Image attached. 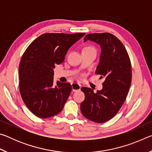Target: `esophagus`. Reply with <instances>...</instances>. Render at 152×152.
<instances>
[{"mask_svg": "<svg viewBox=\"0 0 152 152\" xmlns=\"http://www.w3.org/2000/svg\"><path fill=\"white\" fill-rule=\"evenodd\" d=\"M72 88L73 92H76V91H80V90L81 85L78 83L73 82V83H72Z\"/></svg>", "mask_w": 152, "mask_h": 152, "instance_id": "34e87169", "label": "esophagus"}]
</instances>
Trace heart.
<instances>
[{
  "label": "heart",
  "mask_w": 152,
  "mask_h": 152,
  "mask_svg": "<svg viewBox=\"0 0 152 152\" xmlns=\"http://www.w3.org/2000/svg\"><path fill=\"white\" fill-rule=\"evenodd\" d=\"M88 48H86L85 49H88Z\"/></svg>",
  "instance_id": "heart-1"
}]
</instances>
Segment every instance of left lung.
I'll use <instances>...</instances> for the list:
<instances>
[{
    "label": "left lung",
    "instance_id": "8db88e82",
    "mask_svg": "<svg viewBox=\"0 0 152 152\" xmlns=\"http://www.w3.org/2000/svg\"><path fill=\"white\" fill-rule=\"evenodd\" d=\"M92 41L101 48L100 62L96 74L104 78L102 89L94 93L87 87L81 88L85 99L80 110L86 119L95 123H104L115 116L124 103L132 83V64L122 42L109 33H90L84 42Z\"/></svg>",
    "mask_w": 152,
    "mask_h": 152
}]
</instances>
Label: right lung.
Masks as SVG:
<instances>
[{
	"mask_svg": "<svg viewBox=\"0 0 152 152\" xmlns=\"http://www.w3.org/2000/svg\"><path fill=\"white\" fill-rule=\"evenodd\" d=\"M44 33L28 46L19 64V91L25 105L37 117L60 113L72 91L70 83L53 84V68L62 63L72 45L84 36Z\"/></svg>",
	"mask_w": 152,
	"mask_h": 152,
	"instance_id": "1",
	"label": "right lung"
}]
</instances>
